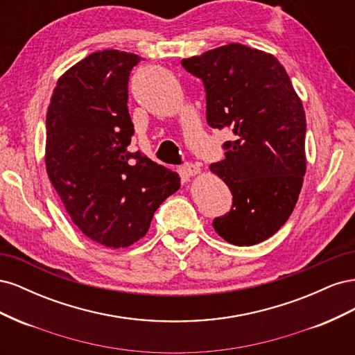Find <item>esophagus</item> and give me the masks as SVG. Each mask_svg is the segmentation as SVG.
Segmentation results:
<instances>
[{"mask_svg":"<svg viewBox=\"0 0 355 355\" xmlns=\"http://www.w3.org/2000/svg\"><path fill=\"white\" fill-rule=\"evenodd\" d=\"M180 170H182V173H185L187 176H197V175L201 173L200 166L198 164H191V163H187Z\"/></svg>","mask_w":355,"mask_h":355,"instance_id":"34e87169","label":"esophagus"}]
</instances>
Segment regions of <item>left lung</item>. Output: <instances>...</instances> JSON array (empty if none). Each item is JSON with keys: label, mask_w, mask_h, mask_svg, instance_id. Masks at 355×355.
<instances>
[{"label": "left lung", "mask_w": 355, "mask_h": 355, "mask_svg": "<svg viewBox=\"0 0 355 355\" xmlns=\"http://www.w3.org/2000/svg\"><path fill=\"white\" fill-rule=\"evenodd\" d=\"M182 67L202 80L209 125L235 136L210 164L232 194L214 231L234 245L270 239L292 214L306 171L305 111L292 81L277 58L239 42L182 59Z\"/></svg>", "instance_id": "8db88e82"}]
</instances>
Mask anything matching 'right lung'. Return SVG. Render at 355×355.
<instances>
[{"mask_svg":"<svg viewBox=\"0 0 355 355\" xmlns=\"http://www.w3.org/2000/svg\"><path fill=\"white\" fill-rule=\"evenodd\" d=\"M142 60L96 51L58 80L46 118V168L72 222L87 237L120 249L148 232L154 211L179 189L176 171L127 146L128 77Z\"/></svg>","mask_w":355,"mask_h":355,"instance_id":"add662e5","label":"right lung"}]
</instances>
